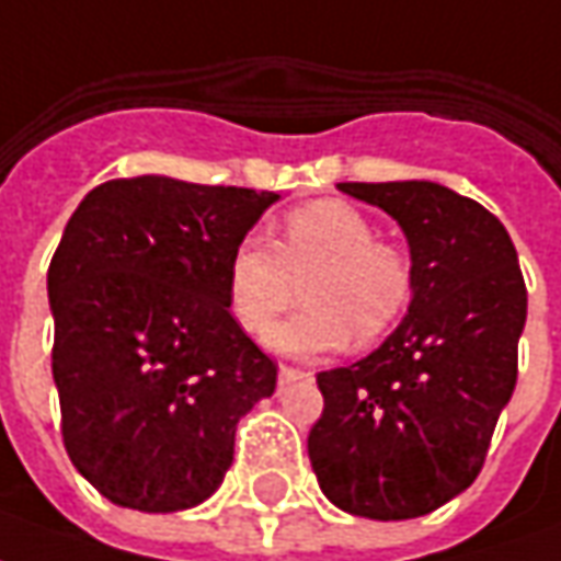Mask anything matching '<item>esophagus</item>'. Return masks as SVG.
<instances>
[{
	"label": "esophagus",
	"instance_id": "1",
	"mask_svg": "<svg viewBox=\"0 0 561 561\" xmlns=\"http://www.w3.org/2000/svg\"><path fill=\"white\" fill-rule=\"evenodd\" d=\"M300 376H309V374H304V370H297V367H288V364H282V367H279V389H285L288 382H294V379H300Z\"/></svg>",
	"mask_w": 561,
	"mask_h": 561
}]
</instances>
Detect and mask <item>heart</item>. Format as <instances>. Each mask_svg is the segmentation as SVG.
<instances>
[{
  "label": "heart",
  "instance_id": "heart-1",
  "mask_svg": "<svg viewBox=\"0 0 561 561\" xmlns=\"http://www.w3.org/2000/svg\"><path fill=\"white\" fill-rule=\"evenodd\" d=\"M310 309L270 329L264 343L282 355L312 358L386 336L413 300V264L376 240L374 221L343 199L294 209L282 242L245 237L227 261V304L245 334H261L296 302L299 285Z\"/></svg>",
  "mask_w": 561,
  "mask_h": 561
}]
</instances>
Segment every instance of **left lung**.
I'll use <instances>...</instances> for the list:
<instances>
[{"instance_id": "obj_1", "label": "left lung", "mask_w": 561, "mask_h": 561, "mask_svg": "<svg viewBox=\"0 0 561 561\" xmlns=\"http://www.w3.org/2000/svg\"><path fill=\"white\" fill-rule=\"evenodd\" d=\"M407 237L413 300L367 358L316 376L324 410L309 461L340 511L413 519L461 495L483 468L516 386L526 282L511 233L437 182H343Z\"/></svg>"}]
</instances>
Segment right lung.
<instances>
[{
	"mask_svg": "<svg viewBox=\"0 0 561 561\" xmlns=\"http://www.w3.org/2000/svg\"><path fill=\"white\" fill-rule=\"evenodd\" d=\"M282 194L136 175L93 187L50 257L62 444L100 495L197 507L276 364L227 304V261Z\"/></svg>",
	"mask_w": 561,
	"mask_h": 561,
	"instance_id": "right-lung-1",
	"label": "right lung"
}]
</instances>
